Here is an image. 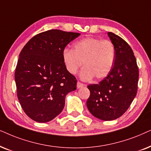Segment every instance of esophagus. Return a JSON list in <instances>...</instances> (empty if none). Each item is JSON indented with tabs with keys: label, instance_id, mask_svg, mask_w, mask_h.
<instances>
[{
	"label": "esophagus",
	"instance_id": "esophagus-1",
	"mask_svg": "<svg viewBox=\"0 0 151 151\" xmlns=\"http://www.w3.org/2000/svg\"><path fill=\"white\" fill-rule=\"evenodd\" d=\"M84 86H85V85H84V84L81 83V82H79V81H78L77 83V88H82V87H83Z\"/></svg>",
	"mask_w": 151,
	"mask_h": 151
}]
</instances>
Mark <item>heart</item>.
Returning a JSON list of instances; mask_svg holds the SVG:
<instances>
[{
    "instance_id": "1",
    "label": "heart",
    "mask_w": 151,
    "mask_h": 151,
    "mask_svg": "<svg viewBox=\"0 0 151 151\" xmlns=\"http://www.w3.org/2000/svg\"><path fill=\"white\" fill-rule=\"evenodd\" d=\"M62 58L66 70L75 74L81 65H85L80 72L83 80H97L106 78L111 72L115 60V47L108 40L88 37L76 42L73 50L64 49Z\"/></svg>"
}]
</instances>
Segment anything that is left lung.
<instances>
[{
    "label": "left lung",
    "mask_w": 151,
    "mask_h": 151,
    "mask_svg": "<svg viewBox=\"0 0 151 151\" xmlns=\"http://www.w3.org/2000/svg\"><path fill=\"white\" fill-rule=\"evenodd\" d=\"M115 47V60L110 74L97 84L88 86L90 95L87 100L90 113L104 121L121 116L135 97L139 69L130 45L119 36L108 32Z\"/></svg>",
    "instance_id": "left-lung-1"
}]
</instances>
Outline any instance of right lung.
I'll return each mask as SVG.
<instances>
[{"instance_id":"add662e5","label":"right lung","mask_w":151,"mask_h":151,"mask_svg":"<svg viewBox=\"0 0 151 151\" xmlns=\"http://www.w3.org/2000/svg\"><path fill=\"white\" fill-rule=\"evenodd\" d=\"M79 33L50 29L32 38L19 55L15 71L17 96L26 114L40 123L61 113L77 79L66 70L62 52Z\"/></svg>"}]
</instances>
